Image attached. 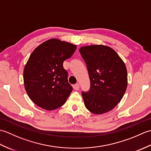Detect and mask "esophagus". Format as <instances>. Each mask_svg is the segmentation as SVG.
Returning <instances> with one entry per match:
<instances>
[{
    "label": "esophagus",
    "instance_id": "34e87169",
    "mask_svg": "<svg viewBox=\"0 0 151 151\" xmlns=\"http://www.w3.org/2000/svg\"><path fill=\"white\" fill-rule=\"evenodd\" d=\"M73 88L75 89V90H78L80 88V84H78V83H77V84H75L73 86Z\"/></svg>",
    "mask_w": 151,
    "mask_h": 151
}]
</instances>
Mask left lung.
<instances>
[{"instance_id": "1", "label": "left lung", "mask_w": 151, "mask_h": 151, "mask_svg": "<svg viewBox=\"0 0 151 151\" xmlns=\"http://www.w3.org/2000/svg\"><path fill=\"white\" fill-rule=\"evenodd\" d=\"M87 66L90 88L82 92L86 108L94 114L111 110L121 101L127 87L125 64L111 48L94 45L79 50Z\"/></svg>"}]
</instances>
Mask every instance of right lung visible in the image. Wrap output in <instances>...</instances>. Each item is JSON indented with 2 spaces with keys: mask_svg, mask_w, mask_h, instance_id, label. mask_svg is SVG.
I'll use <instances>...</instances> for the list:
<instances>
[{
  "mask_svg": "<svg viewBox=\"0 0 151 151\" xmlns=\"http://www.w3.org/2000/svg\"><path fill=\"white\" fill-rule=\"evenodd\" d=\"M76 46L51 39L38 46L24 67V84L28 97L38 106L53 110L62 106L73 91L63 63Z\"/></svg>",
  "mask_w": 151,
  "mask_h": 151,
  "instance_id": "add662e5",
  "label": "right lung"
}]
</instances>
